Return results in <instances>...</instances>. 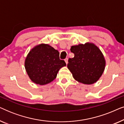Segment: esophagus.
<instances>
[{
    "mask_svg": "<svg viewBox=\"0 0 124 124\" xmlns=\"http://www.w3.org/2000/svg\"><path fill=\"white\" fill-rule=\"evenodd\" d=\"M64 60H65V62L66 64H67L68 63V58H66Z\"/></svg>",
    "mask_w": 124,
    "mask_h": 124,
    "instance_id": "esophagus-1",
    "label": "esophagus"
}]
</instances>
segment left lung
Here are the masks:
<instances>
[{
  "mask_svg": "<svg viewBox=\"0 0 124 124\" xmlns=\"http://www.w3.org/2000/svg\"><path fill=\"white\" fill-rule=\"evenodd\" d=\"M70 51L74 54L69 58L68 68L78 82L84 84H94L102 75L106 60L100 49L93 43L72 46Z\"/></svg>",
  "mask_w": 124,
  "mask_h": 124,
  "instance_id": "1",
  "label": "left lung"
}]
</instances>
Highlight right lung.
I'll use <instances>...</instances> for the list:
<instances>
[{
	"mask_svg": "<svg viewBox=\"0 0 124 124\" xmlns=\"http://www.w3.org/2000/svg\"><path fill=\"white\" fill-rule=\"evenodd\" d=\"M66 66L59 58V52L48 44L35 46L25 60V68L30 79L35 84L44 85L56 78L59 70Z\"/></svg>",
	"mask_w": 124,
	"mask_h": 124,
	"instance_id": "add662e5",
	"label": "right lung"
}]
</instances>
